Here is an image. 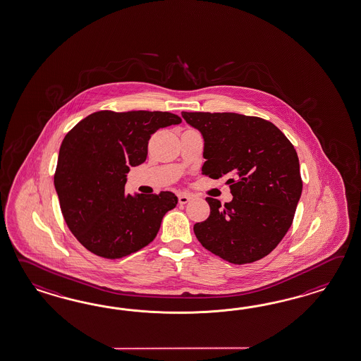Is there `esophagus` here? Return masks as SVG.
Instances as JSON below:
<instances>
[{
	"label": "esophagus",
	"mask_w": 361,
	"mask_h": 361,
	"mask_svg": "<svg viewBox=\"0 0 361 361\" xmlns=\"http://www.w3.org/2000/svg\"><path fill=\"white\" fill-rule=\"evenodd\" d=\"M190 200H192V197H190L189 194L183 193L178 195V203H180V204H185V203L189 202Z\"/></svg>",
	"instance_id": "1"
}]
</instances>
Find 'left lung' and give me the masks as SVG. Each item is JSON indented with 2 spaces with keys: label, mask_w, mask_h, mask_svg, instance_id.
<instances>
[{
  "label": "left lung",
  "mask_w": 361,
  "mask_h": 361,
  "mask_svg": "<svg viewBox=\"0 0 361 361\" xmlns=\"http://www.w3.org/2000/svg\"><path fill=\"white\" fill-rule=\"evenodd\" d=\"M202 133L203 175L227 176L233 200L207 197L210 216L194 224L203 247L231 264L271 253L290 229L302 180L298 152L273 123L231 112H181Z\"/></svg>",
  "instance_id": "left-lung-1"
}]
</instances>
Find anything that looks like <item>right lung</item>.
Masks as SVG:
<instances>
[{"label": "right lung", "instance_id": "add662e5", "mask_svg": "<svg viewBox=\"0 0 361 361\" xmlns=\"http://www.w3.org/2000/svg\"><path fill=\"white\" fill-rule=\"evenodd\" d=\"M180 123L171 112L99 111L65 135L54 188L68 228L91 253L117 259L157 238L177 197L125 194L126 173L147 158L151 134Z\"/></svg>", "mask_w": 361, "mask_h": 361}]
</instances>
